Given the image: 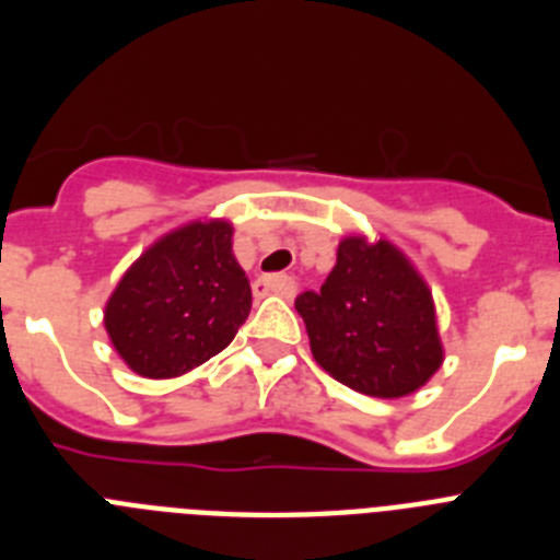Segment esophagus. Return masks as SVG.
I'll use <instances>...</instances> for the list:
<instances>
[{
  "label": "esophagus",
  "instance_id": "obj_1",
  "mask_svg": "<svg viewBox=\"0 0 560 560\" xmlns=\"http://www.w3.org/2000/svg\"><path fill=\"white\" fill-rule=\"evenodd\" d=\"M252 291H255V296H266V294L291 296V294H294V280H291V277H285V275L260 277V280H255Z\"/></svg>",
  "mask_w": 560,
  "mask_h": 560
}]
</instances>
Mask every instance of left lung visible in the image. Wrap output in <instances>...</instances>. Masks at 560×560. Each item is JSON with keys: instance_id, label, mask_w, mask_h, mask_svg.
I'll return each instance as SVG.
<instances>
[{"instance_id": "obj_1", "label": "left lung", "mask_w": 560, "mask_h": 560, "mask_svg": "<svg viewBox=\"0 0 560 560\" xmlns=\"http://www.w3.org/2000/svg\"><path fill=\"white\" fill-rule=\"evenodd\" d=\"M294 305L316 364L361 395L407 398L443 364L432 289L387 237H341L323 289Z\"/></svg>"}]
</instances>
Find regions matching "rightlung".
Here are the masks:
<instances>
[{
  "mask_svg": "<svg viewBox=\"0 0 560 560\" xmlns=\"http://www.w3.org/2000/svg\"><path fill=\"white\" fill-rule=\"evenodd\" d=\"M232 224L199 219L156 237L106 300L114 350L142 378H179L235 339L252 308Z\"/></svg>",
  "mask_w": 560,
  "mask_h": 560,
  "instance_id": "1",
  "label": "right lung"
}]
</instances>
